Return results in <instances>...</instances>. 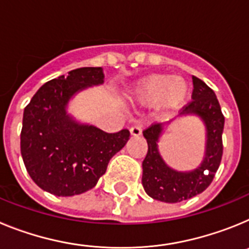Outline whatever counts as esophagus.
Returning <instances> with one entry per match:
<instances>
[{
	"label": "esophagus",
	"instance_id": "34e87169",
	"mask_svg": "<svg viewBox=\"0 0 249 249\" xmlns=\"http://www.w3.org/2000/svg\"><path fill=\"white\" fill-rule=\"evenodd\" d=\"M129 132H131V136H133V137H140L142 135V128H141V126H133L131 127Z\"/></svg>",
	"mask_w": 249,
	"mask_h": 249
}]
</instances>
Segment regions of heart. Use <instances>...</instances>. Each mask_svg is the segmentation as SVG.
Here are the masks:
<instances>
[{"label": "heart", "mask_w": 249, "mask_h": 249, "mask_svg": "<svg viewBox=\"0 0 249 249\" xmlns=\"http://www.w3.org/2000/svg\"><path fill=\"white\" fill-rule=\"evenodd\" d=\"M188 83L183 77L152 73L132 86L127 97L138 105H156L160 111L171 112L181 108L188 97Z\"/></svg>", "instance_id": "b5f03b06"}]
</instances>
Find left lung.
<instances>
[{"label": "left lung", "mask_w": 249, "mask_h": 249, "mask_svg": "<svg viewBox=\"0 0 249 249\" xmlns=\"http://www.w3.org/2000/svg\"><path fill=\"white\" fill-rule=\"evenodd\" d=\"M192 102L183 107L181 116H197L206 128V151L203 160L192 171H176L164 162L158 149V142L169 123L152 124L143 131L148 144L142 162V184L147 195L157 201L177 203L203 192L214 178L221 164L223 144L222 133L224 117L215 93L202 80L193 76Z\"/></svg>", "instance_id": "obj_1"}]
</instances>
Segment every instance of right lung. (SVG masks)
I'll list each match as a JSON object with an SVG mask.
<instances>
[{
    "label": "right lung",
    "mask_w": 249,
    "mask_h": 249,
    "mask_svg": "<svg viewBox=\"0 0 249 249\" xmlns=\"http://www.w3.org/2000/svg\"><path fill=\"white\" fill-rule=\"evenodd\" d=\"M103 82L102 67L72 70L45 83L25 108L22 160L35 183L46 192L70 197L93 188L109 160L129 140L128 129L106 133L67 112L77 93Z\"/></svg>",
    "instance_id": "right-lung-1"
}]
</instances>
